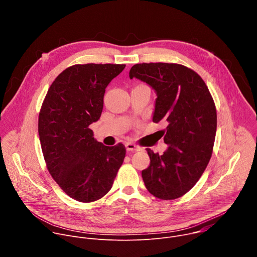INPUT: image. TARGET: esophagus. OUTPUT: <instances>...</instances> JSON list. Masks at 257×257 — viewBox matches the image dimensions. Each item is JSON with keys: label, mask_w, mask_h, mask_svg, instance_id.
I'll return each mask as SVG.
<instances>
[{"label": "esophagus", "mask_w": 257, "mask_h": 257, "mask_svg": "<svg viewBox=\"0 0 257 257\" xmlns=\"http://www.w3.org/2000/svg\"><path fill=\"white\" fill-rule=\"evenodd\" d=\"M126 150L128 152H137V151L140 150V148H139L138 145H136V144H134L132 142H127L126 143Z\"/></svg>", "instance_id": "1"}]
</instances>
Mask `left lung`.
Segmentation results:
<instances>
[{
	"instance_id": "8db88e82",
	"label": "left lung",
	"mask_w": 257,
	"mask_h": 257,
	"mask_svg": "<svg viewBox=\"0 0 257 257\" xmlns=\"http://www.w3.org/2000/svg\"><path fill=\"white\" fill-rule=\"evenodd\" d=\"M129 77L155 89L153 121L167 122L168 150L160 156L146 149L151 165L141 173L145 187L161 199L179 198L196 184L211 158L216 132L211 94L196 72L180 64H136Z\"/></svg>"
}]
</instances>
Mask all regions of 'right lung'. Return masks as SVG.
<instances>
[{"label": "right lung", "mask_w": 257, "mask_h": 257, "mask_svg": "<svg viewBox=\"0 0 257 257\" xmlns=\"http://www.w3.org/2000/svg\"><path fill=\"white\" fill-rule=\"evenodd\" d=\"M122 64L73 65L50 86L39 116V135L47 168L61 189L80 202L111 190L126 149L105 146L89 127L102 112L105 88Z\"/></svg>", "instance_id": "obj_1"}]
</instances>
